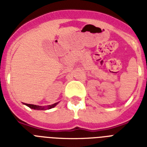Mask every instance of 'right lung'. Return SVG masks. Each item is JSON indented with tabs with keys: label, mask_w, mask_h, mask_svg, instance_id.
<instances>
[{
	"label": "right lung",
	"mask_w": 147,
	"mask_h": 147,
	"mask_svg": "<svg viewBox=\"0 0 147 147\" xmlns=\"http://www.w3.org/2000/svg\"><path fill=\"white\" fill-rule=\"evenodd\" d=\"M59 104L58 103H55L52 105H48L47 107H42V106H39V105H29V104H25V105H26L27 107H30L31 109H34V110H49L51 109V108H53L54 107H55L56 105Z\"/></svg>",
	"instance_id": "obj_1"
}]
</instances>
